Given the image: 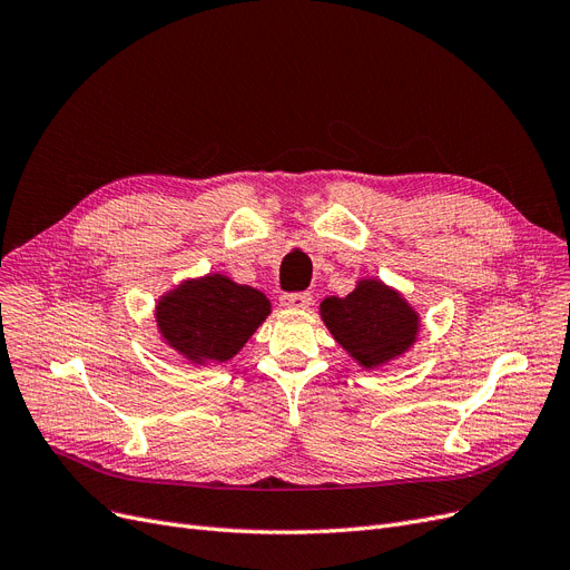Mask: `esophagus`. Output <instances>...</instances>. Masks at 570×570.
Masks as SVG:
<instances>
[{"mask_svg":"<svg viewBox=\"0 0 570 570\" xmlns=\"http://www.w3.org/2000/svg\"><path fill=\"white\" fill-rule=\"evenodd\" d=\"M311 302H313V297H311L308 292H287V294H283V297H281V304L285 308H294V311L308 308Z\"/></svg>","mask_w":570,"mask_h":570,"instance_id":"esophagus-1","label":"esophagus"}]
</instances>
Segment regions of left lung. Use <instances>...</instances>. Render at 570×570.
Returning <instances> with one entry per match:
<instances>
[{
	"label": "left lung",
	"mask_w": 570,
	"mask_h": 570,
	"mask_svg": "<svg viewBox=\"0 0 570 570\" xmlns=\"http://www.w3.org/2000/svg\"><path fill=\"white\" fill-rule=\"evenodd\" d=\"M321 317L336 344L364 370L402 357L421 330L419 311L376 278L357 281L346 297L323 299Z\"/></svg>",
	"instance_id": "8db88e82"
}]
</instances>
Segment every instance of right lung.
I'll list each match as a JSON object with an SVG mask.
<instances>
[{"label": "right lung", "instance_id": "obj_1", "mask_svg": "<svg viewBox=\"0 0 570 570\" xmlns=\"http://www.w3.org/2000/svg\"><path fill=\"white\" fill-rule=\"evenodd\" d=\"M271 313L266 294L222 273L181 281L156 302L166 346L196 367L232 360Z\"/></svg>", "mask_w": 570, "mask_h": 570}]
</instances>
